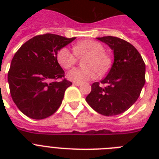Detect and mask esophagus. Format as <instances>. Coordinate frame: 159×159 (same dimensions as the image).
Wrapping results in <instances>:
<instances>
[{"label": "esophagus", "mask_w": 159, "mask_h": 159, "mask_svg": "<svg viewBox=\"0 0 159 159\" xmlns=\"http://www.w3.org/2000/svg\"><path fill=\"white\" fill-rule=\"evenodd\" d=\"M73 85L74 86H77V87H79V86H81V83H79V82H73Z\"/></svg>", "instance_id": "esophagus-1"}]
</instances>
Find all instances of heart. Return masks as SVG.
I'll use <instances>...</instances> for the list:
<instances>
[{"instance_id":"1","label":"heart","mask_w":159,"mask_h":159,"mask_svg":"<svg viewBox=\"0 0 159 159\" xmlns=\"http://www.w3.org/2000/svg\"><path fill=\"white\" fill-rule=\"evenodd\" d=\"M73 51L66 47L62 48L57 53V62L65 69H69L76 62L77 57H86L82 64L85 67H75L67 72V79L74 82H88L97 78L98 72L103 74L109 69L111 58L105 53L102 43L94 40H84L73 45Z\"/></svg>"}]
</instances>
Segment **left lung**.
I'll use <instances>...</instances> for the list:
<instances>
[{
  "label": "left lung",
  "mask_w": 159,
  "mask_h": 159,
  "mask_svg": "<svg viewBox=\"0 0 159 159\" xmlns=\"http://www.w3.org/2000/svg\"><path fill=\"white\" fill-rule=\"evenodd\" d=\"M113 50L114 62L110 72L99 82L92 85L86 101L103 116H112L127 111L140 95L145 83V64L140 53L131 43L113 36L97 38Z\"/></svg>",
  "instance_id": "8db88e82"
}]
</instances>
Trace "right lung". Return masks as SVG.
Returning a JSON list of instances; mask_svg holds the SVG:
<instances>
[{
  "label": "right lung",
  "instance_id": "1",
  "mask_svg": "<svg viewBox=\"0 0 159 159\" xmlns=\"http://www.w3.org/2000/svg\"><path fill=\"white\" fill-rule=\"evenodd\" d=\"M76 38L45 34L30 39L14 55L8 72L11 97L19 110L31 119L52 116L62 104L72 82L63 79L57 60L59 49Z\"/></svg>",
  "mask_w": 159,
  "mask_h": 159
}]
</instances>
